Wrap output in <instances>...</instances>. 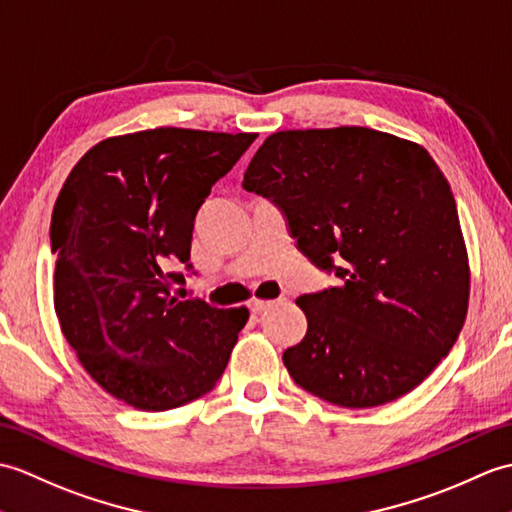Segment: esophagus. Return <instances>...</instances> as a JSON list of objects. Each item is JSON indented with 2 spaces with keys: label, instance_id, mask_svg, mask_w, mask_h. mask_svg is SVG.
Listing matches in <instances>:
<instances>
[{
  "label": "esophagus",
  "instance_id": "esophagus-1",
  "mask_svg": "<svg viewBox=\"0 0 512 512\" xmlns=\"http://www.w3.org/2000/svg\"><path fill=\"white\" fill-rule=\"evenodd\" d=\"M271 304H274L271 300H252L249 302V309H252V313H263L269 309Z\"/></svg>",
  "mask_w": 512,
  "mask_h": 512
}]
</instances>
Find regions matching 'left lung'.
I'll use <instances>...</instances> for the list:
<instances>
[{
    "label": "left lung",
    "mask_w": 512,
    "mask_h": 512,
    "mask_svg": "<svg viewBox=\"0 0 512 512\" xmlns=\"http://www.w3.org/2000/svg\"><path fill=\"white\" fill-rule=\"evenodd\" d=\"M243 188L276 201L300 252L339 278L295 300L309 328L282 352L291 379L352 410L423 383L469 306L456 199L423 146L368 127L278 131Z\"/></svg>",
    "instance_id": "left-lung-1"
}]
</instances>
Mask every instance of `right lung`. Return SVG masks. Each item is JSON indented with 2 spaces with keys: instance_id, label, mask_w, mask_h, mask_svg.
Returning a JSON list of instances; mask_svg holds the SVG:
<instances>
[{
  "instance_id": "right-lung-1",
  "label": "right lung",
  "mask_w": 512,
  "mask_h": 512,
  "mask_svg": "<svg viewBox=\"0 0 512 512\" xmlns=\"http://www.w3.org/2000/svg\"><path fill=\"white\" fill-rule=\"evenodd\" d=\"M254 133L160 127L89 149L54 203V309L102 390L144 412L210 392L249 311L179 300L192 227ZM181 291V289H179Z\"/></svg>"
}]
</instances>
